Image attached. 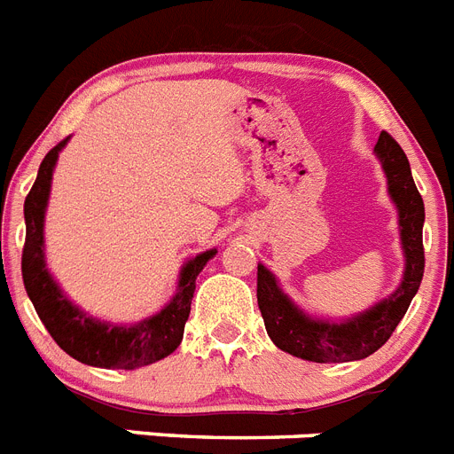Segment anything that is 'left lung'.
Here are the masks:
<instances>
[{"mask_svg": "<svg viewBox=\"0 0 454 454\" xmlns=\"http://www.w3.org/2000/svg\"><path fill=\"white\" fill-rule=\"evenodd\" d=\"M374 156L388 181V197L397 208L400 246L404 254L402 282L393 294L347 319H326L305 312L282 292L280 280L264 264H257V303L273 344L296 358L312 363H347L374 354L388 342L411 305L425 270L422 224L425 204L413 184L411 165L402 146L388 133L379 135Z\"/></svg>", "mask_w": 454, "mask_h": 454, "instance_id": "8db88e82", "label": "left lung"}]
</instances>
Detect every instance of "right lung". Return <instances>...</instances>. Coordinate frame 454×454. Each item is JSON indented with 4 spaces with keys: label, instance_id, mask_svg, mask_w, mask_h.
<instances>
[{
    "label": "right lung",
    "instance_id": "1",
    "mask_svg": "<svg viewBox=\"0 0 454 454\" xmlns=\"http://www.w3.org/2000/svg\"><path fill=\"white\" fill-rule=\"evenodd\" d=\"M64 142L43 158L38 176L25 200L27 239L22 250V280L29 301L36 308L43 326L66 354L91 367L103 370H137L156 360L168 358L184 340L190 303L195 294V280L208 259L215 257V247L188 259L179 270L176 292L156 315L135 324H114L89 315L66 296L54 280L45 262V211H48L52 174L59 160Z\"/></svg>",
    "mask_w": 454,
    "mask_h": 454
}]
</instances>
